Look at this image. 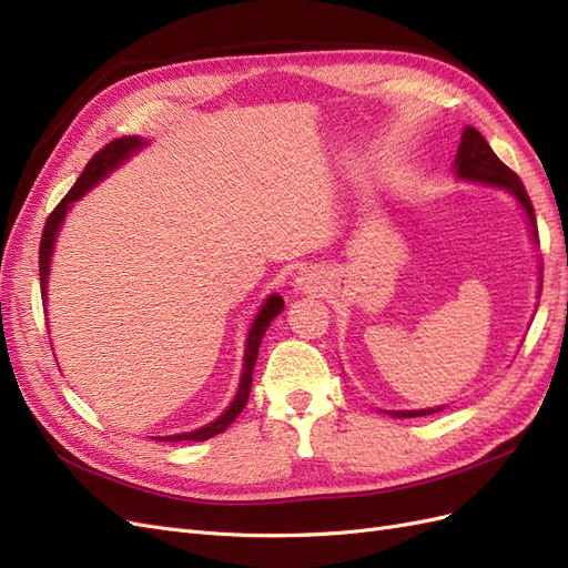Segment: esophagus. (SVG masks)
I'll list each match as a JSON object with an SVG mask.
<instances>
[{"mask_svg":"<svg viewBox=\"0 0 568 568\" xmlns=\"http://www.w3.org/2000/svg\"><path fill=\"white\" fill-rule=\"evenodd\" d=\"M296 286L301 288V291H315L317 288V277L313 272H301L298 274V280H296Z\"/></svg>","mask_w":568,"mask_h":568,"instance_id":"34e87169","label":"esophagus"}]
</instances>
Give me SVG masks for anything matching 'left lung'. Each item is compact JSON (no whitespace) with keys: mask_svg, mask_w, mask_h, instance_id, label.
<instances>
[{"mask_svg":"<svg viewBox=\"0 0 568 568\" xmlns=\"http://www.w3.org/2000/svg\"><path fill=\"white\" fill-rule=\"evenodd\" d=\"M455 170L457 175L464 180H474V182H486L495 186H505L509 192L519 199L524 205V211L528 215L532 236L538 239V222H536V211H532L530 196L526 192L524 182L519 175L514 173L511 168H507L500 159L495 156V151L486 142V136L480 134L476 128L467 125L462 132V142L457 149V159H455ZM443 407L436 409H415V412H390L393 417H424V415H434V412H440Z\"/></svg>","mask_w":568,"mask_h":568,"instance_id":"left-lung-1","label":"left lung"}]
</instances>
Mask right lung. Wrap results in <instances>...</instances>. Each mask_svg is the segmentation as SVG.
Wrapping results in <instances>:
<instances>
[{
    "mask_svg": "<svg viewBox=\"0 0 568 568\" xmlns=\"http://www.w3.org/2000/svg\"><path fill=\"white\" fill-rule=\"evenodd\" d=\"M144 146V140H140V136L134 134H128V136H118V140L109 142L104 149H99L94 156L90 159V163L84 165L82 175L78 178V182L71 186V192H68L61 203L57 205L54 211L49 213L47 222H44V230H42V242H40V286H42V296L47 291V274H49V261H51V251H54V239H57V232H59V225L61 220L68 211V205H71L73 201H78L88 189H92L101 178L109 175L111 170L123 163L132 151L142 149ZM284 307V301L282 296H270L265 301V305L261 307V313H257L251 332H248V343H246V357H244V372H242V384H239V393L234 403L222 412V417L215 419L213 424L203 426V428H196V432L192 434H180V436H168V438H159V440H209L217 434L225 432V428L242 415V409L246 407L248 403V393H251V376H253V365H255V357H257V348H261V341H263V334L270 326V322L277 317L282 313Z\"/></svg>",
    "mask_w": 568,
    "mask_h": 568,
    "instance_id": "obj_1",
    "label": "right lung"
}]
</instances>
